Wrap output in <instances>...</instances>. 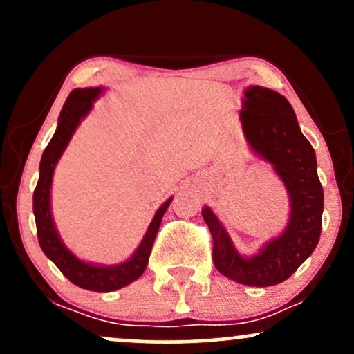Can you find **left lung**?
<instances>
[{"label":"left lung","instance_id":"8db88e82","mask_svg":"<svg viewBox=\"0 0 354 354\" xmlns=\"http://www.w3.org/2000/svg\"><path fill=\"white\" fill-rule=\"evenodd\" d=\"M241 123L248 143L274 166L291 196L290 225L253 258H243L209 208L203 218L213 238V263L221 274L248 286L283 283L315 251L323 219V186L316 171V154L303 136L288 100L273 89L251 86L245 93Z\"/></svg>","mask_w":354,"mask_h":354}]
</instances>
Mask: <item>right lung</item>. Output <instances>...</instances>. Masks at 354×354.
Listing matches in <instances>:
<instances>
[{"instance_id": "1", "label": "right lung", "mask_w": 354, "mask_h": 354, "mask_svg": "<svg viewBox=\"0 0 354 354\" xmlns=\"http://www.w3.org/2000/svg\"><path fill=\"white\" fill-rule=\"evenodd\" d=\"M100 93L101 88L73 89L70 96L66 98V103L61 109L58 128H56V133L53 135L46 149H44L41 163H39V180L33 193V213L36 219V233H38L39 246H41L43 253L58 266L61 273L66 276L73 284H76V286L84 288V290L89 291H96V293H108V291L120 290L126 284L133 283L143 274L146 265H148L149 254H151L154 238H156L158 230H160L165 211L168 209L169 203H171V198L156 211L151 225L146 231L145 239L141 241L136 253L126 263H121V265L109 268L88 265V263L80 261L61 243L50 209L53 171H55V166L58 163L61 153L64 151L66 145L70 143L73 133H75L76 126L80 124L81 118L88 115L89 109L93 106V100L98 98Z\"/></svg>"}]
</instances>
